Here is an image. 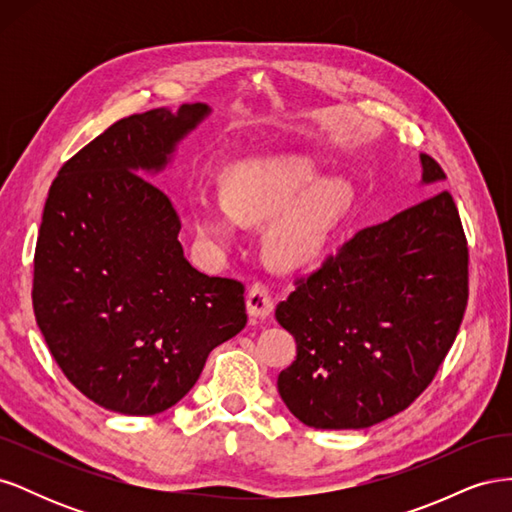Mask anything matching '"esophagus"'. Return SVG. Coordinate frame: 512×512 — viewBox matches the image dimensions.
Wrapping results in <instances>:
<instances>
[{
  "instance_id": "34e87169",
  "label": "esophagus",
  "mask_w": 512,
  "mask_h": 512,
  "mask_svg": "<svg viewBox=\"0 0 512 512\" xmlns=\"http://www.w3.org/2000/svg\"><path fill=\"white\" fill-rule=\"evenodd\" d=\"M245 305H247V314H250L254 320H265L273 312L271 292L262 284H252L250 290H247Z\"/></svg>"
}]
</instances>
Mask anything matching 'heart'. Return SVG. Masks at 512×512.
I'll return each instance as SVG.
<instances>
[{"label":"heart","mask_w":512,"mask_h":512,"mask_svg":"<svg viewBox=\"0 0 512 512\" xmlns=\"http://www.w3.org/2000/svg\"><path fill=\"white\" fill-rule=\"evenodd\" d=\"M318 179L303 158L245 162L230 170L226 198L196 192L192 222L213 250H228L243 224L269 222L262 252L271 267L297 271L316 262L354 207V185L344 177Z\"/></svg>","instance_id":"b5f03b06"}]
</instances>
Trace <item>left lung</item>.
<instances>
[{
    "label": "left lung",
    "instance_id": "8db88e82",
    "mask_svg": "<svg viewBox=\"0 0 512 512\" xmlns=\"http://www.w3.org/2000/svg\"><path fill=\"white\" fill-rule=\"evenodd\" d=\"M423 185L446 179L421 153ZM275 309L297 339L277 376L288 410L314 429H365L421 395L468 305V243L448 192L356 232Z\"/></svg>",
    "mask_w": 512,
    "mask_h": 512
}]
</instances>
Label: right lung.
I'll list each match as a JSON object with an SVG mask.
<instances>
[{
	"label": "right lung",
	"instance_id": "right-lung-1",
	"mask_svg": "<svg viewBox=\"0 0 512 512\" xmlns=\"http://www.w3.org/2000/svg\"><path fill=\"white\" fill-rule=\"evenodd\" d=\"M209 115L196 102L119 119L61 166L46 198L36 322L66 378L106 410L175 406L247 322L243 284L190 265L173 200L149 181Z\"/></svg>",
	"mask_w": 512,
	"mask_h": 512
}]
</instances>
